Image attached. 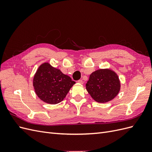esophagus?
I'll return each instance as SVG.
<instances>
[{
  "label": "esophagus",
  "instance_id": "34e87169",
  "mask_svg": "<svg viewBox=\"0 0 152 152\" xmlns=\"http://www.w3.org/2000/svg\"><path fill=\"white\" fill-rule=\"evenodd\" d=\"M78 82H79V84H82L84 83V81L80 79V80H78Z\"/></svg>",
  "mask_w": 152,
  "mask_h": 152
}]
</instances>
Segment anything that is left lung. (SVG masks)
<instances>
[{"label": "left lung", "mask_w": 152, "mask_h": 152, "mask_svg": "<svg viewBox=\"0 0 152 152\" xmlns=\"http://www.w3.org/2000/svg\"><path fill=\"white\" fill-rule=\"evenodd\" d=\"M86 86L92 98L103 103L117 96L121 90V82L118 75L111 69H99L90 75Z\"/></svg>", "instance_id": "8db88e82"}]
</instances>
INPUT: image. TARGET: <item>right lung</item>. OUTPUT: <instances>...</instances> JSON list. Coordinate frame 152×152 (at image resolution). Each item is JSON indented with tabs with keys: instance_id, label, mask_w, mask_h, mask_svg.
<instances>
[{
	"instance_id": "obj_1",
	"label": "right lung",
	"mask_w": 152,
	"mask_h": 152,
	"mask_svg": "<svg viewBox=\"0 0 152 152\" xmlns=\"http://www.w3.org/2000/svg\"><path fill=\"white\" fill-rule=\"evenodd\" d=\"M75 84L70 77L49 63L39 66L33 79L36 94L44 102L51 104L62 102Z\"/></svg>"
}]
</instances>
